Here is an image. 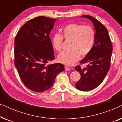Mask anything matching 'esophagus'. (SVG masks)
Wrapping results in <instances>:
<instances>
[{"label":"esophagus","mask_w":122,"mask_h":122,"mask_svg":"<svg viewBox=\"0 0 122 122\" xmlns=\"http://www.w3.org/2000/svg\"><path fill=\"white\" fill-rule=\"evenodd\" d=\"M65 69H66V71H69L71 70V68L69 67V66H66V67H65Z\"/></svg>","instance_id":"obj_1"}]
</instances>
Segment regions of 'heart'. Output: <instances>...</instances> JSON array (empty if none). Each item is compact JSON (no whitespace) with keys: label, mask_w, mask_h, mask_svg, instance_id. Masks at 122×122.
Returning a JSON list of instances; mask_svg holds the SVG:
<instances>
[{"label":"heart","mask_w":122,"mask_h":122,"mask_svg":"<svg viewBox=\"0 0 122 122\" xmlns=\"http://www.w3.org/2000/svg\"><path fill=\"white\" fill-rule=\"evenodd\" d=\"M63 36L66 41H71L69 51H62L58 55V61L66 66H71L79 59L81 55L84 56L91 51L94 44L95 32L89 25L71 23L63 29ZM63 41L61 34H55L51 43L56 51H60Z\"/></svg>","instance_id":"obj_1"}]
</instances>
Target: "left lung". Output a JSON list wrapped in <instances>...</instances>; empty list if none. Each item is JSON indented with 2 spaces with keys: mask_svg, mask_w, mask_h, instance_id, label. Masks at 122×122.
<instances>
[{
  "mask_svg": "<svg viewBox=\"0 0 122 122\" xmlns=\"http://www.w3.org/2000/svg\"><path fill=\"white\" fill-rule=\"evenodd\" d=\"M92 22L95 31V40L91 51L80 61L88 63L86 68L79 66L75 68L81 74V79L76 84L79 91H89L98 87L106 77L110 68L113 47L106 28L102 23L88 15L81 16Z\"/></svg>",
  "mask_w": 122,
  "mask_h": 122,
  "instance_id": "8db88e82",
  "label": "left lung"
}]
</instances>
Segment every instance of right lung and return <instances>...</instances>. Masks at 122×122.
I'll list each match as a JSON object with an SVG mask.
<instances>
[{"instance_id": "1", "label": "right lung", "mask_w": 122, "mask_h": 122, "mask_svg": "<svg viewBox=\"0 0 122 122\" xmlns=\"http://www.w3.org/2000/svg\"><path fill=\"white\" fill-rule=\"evenodd\" d=\"M56 20L33 18L20 28L15 39V66L25 86L36 92L49 89L65 69L61 63L46 64L55 58L49 36Z\"/></svg>"}]
</instances>
